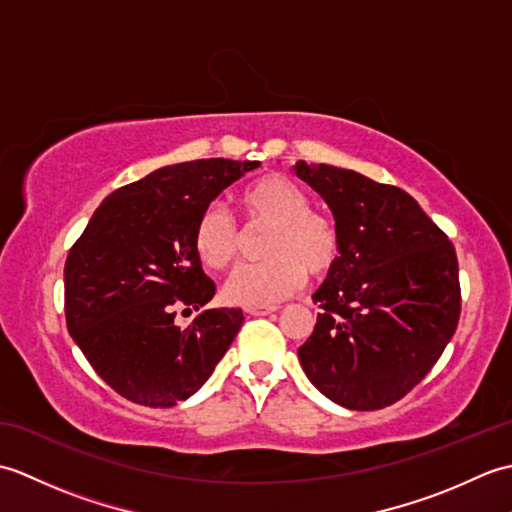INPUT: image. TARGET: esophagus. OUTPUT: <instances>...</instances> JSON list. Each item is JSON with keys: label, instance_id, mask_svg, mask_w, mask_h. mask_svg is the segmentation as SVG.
<instances>
[{"label": "esophagus", "instance_id": "1", "mask_svg": "<svg viewBox=\"0 0 512 512\" xmlns=\"http://www.w3.org/2000/svg\"><path fill=\"white\" fill-rule=\"evenodd\" d=\"M277 306H246L244 312L246 314H253V317H264V314H270L275 312Z\"/></svg>", "mask_w": 512, "mask_h": 512}]
</instances>
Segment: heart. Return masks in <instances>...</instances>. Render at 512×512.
I'll return each mask as SVG.
<instances>
[{
	"instance_id": "1",
	"label": "heart",
	"mask_w": 512,
	"mask_h": 512,
	"mask_svg": "<svg viewBox=\"0 0 512 512\" xmlns=\"http://www.w3.org/2000/svg\"><path fill=\"white\" fill-rule=\"evenodd\" d=\"M237 206L248 222L270 224L264 239V262L237 268L224 284V297L239 306H273L312 277L328 275L341 253L339 231L325 215L310 211L299 184L279 173L248 182L237 193ZM193 248L211 270L235 262L239 235L222 206H209L193 228Z\"/></svg>"
}]
</instances>
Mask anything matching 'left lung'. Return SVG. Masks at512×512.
Returning a JSON list of instances; mask_svg holds the SVG:
<instances>
[{
    "mask_svg": "<svg viewBox=\"0 0 512 512\" xmlns=\"http://www.w3.org/2000/svg\"><path fill=\"white\" fill-rule=\"evenodd\" d=\"M334 215L341 253L312 299L323 312L299 361L336 405L383 409L416 387L458 328L455 248L407 191L299 160Z\"/></svg>",
    "mask_w": 512,
    "mask_h": 512,
    "instance_id": "obj_1",
    "label": "left lung"
}]
</instances>
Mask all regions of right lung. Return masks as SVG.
Returning <instances> with one entry per match:
<instances>
[{
  "mask_svg": "<svg viewBox=\"0 0 512 512\" xmlns=\"http://www.w3.org/2000/svg\"><path fill=\"white\" fill-rule=\"evenodd\" d=\"M257 160L209 158L151 171L107 195L65 259V321L94 372L123 398L167 409L198 391L244 323L242 308H178L215 295L193 248L198 217Z\"/></svg>",
  "mask_w": 512,
  "mask_h": 512,
  "instance_id": "right-lung-1",
  "label": "right lung"
}]
</instances>
